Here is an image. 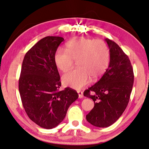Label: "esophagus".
<instances>
[{
    "label": "esophagus",
    "mask_w": 149,
    "mask_h": 149,
    "mask_svg": "<svg viewBox=\"0 0 149 149\" xmlns=\"http://www.w3.org/2000/svg\"><path fill=\"white\" fill-rule=\"evenodd\" d=\"M78 96L79 99H81L83 97V93L81 91H78Z\"/></svg>",
    "instance_id": "34e87169"
}]
</instances>
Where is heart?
Listing matches in <instances>:
<instances>
[{"instance_id": "b5f03b06", "label": "heart", "mask_w": 149, "mask_h": 149, "mask_svg": "<svg viewBox=\"0 0 149 149\" xmlns=\"http://www.w3.org/2000/svg\"><path fill=\"white\" fill-rule=\"evenodd\" d=\"M66 50L58 49L54 61L61 71L71 70L73 60H78V69L67 72L63 77L64 85L74 89H80L93 79L102 77L110 61L109 49L100 40L81 37L72 40L66 44Z\"/></svg>"}]
</instances>
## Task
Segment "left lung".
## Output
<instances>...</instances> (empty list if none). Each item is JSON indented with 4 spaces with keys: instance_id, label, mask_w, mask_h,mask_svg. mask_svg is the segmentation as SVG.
Listing matches in <instances>:
<instances>
[{
    "instance_id": "obj_1",
    "label": "left lung",
    "mask_w": 149,
    "mask_h": 149,
    "mask_svg": "<svg viewBox=\"0 0 149 149\" xmlns=\"http://www.w3.org/2000/svg\"><path fill=\"white\" fill-rule=\"evenodd\" d=\"M110 51V63L99 81L85 90L83 95L94 102L86 116L93 126L106 128L116 121L128 106L134 74L128 56L116 43L106 38Z\"/></svg>"
}]
</instances>
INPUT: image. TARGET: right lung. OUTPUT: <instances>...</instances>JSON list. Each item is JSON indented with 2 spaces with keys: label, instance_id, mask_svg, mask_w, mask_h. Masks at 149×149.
I'll return each mask as SVG.
<instances>
[{
  "label": "right lung",
  "instance_id": "right-lung-1",
  "mask_svg": "<svg viewBox=\"0 0 149 149\" xmlns=\"http://www.w3.org/2000/svg\"><path fill=\"white\" fill-rule=\"evenodd\" d=\"M61 37H46L25 54L19 79L23 107L32 121L52 129L63 121L70 105L78 98L69 87L60 91V76L54 61Z\"/></svg>",
  "mask_w": 149,
  "mask_h": 149
}]
</instances>
